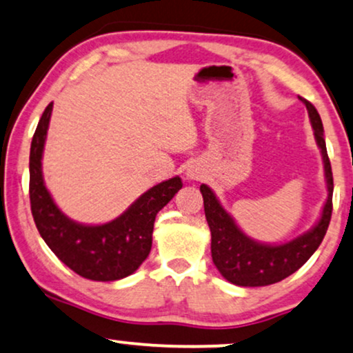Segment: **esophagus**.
<instances>
[{
	"label": "esophagus",
	"instance_id": "esophagus-1",
	"mask_svg": "<svg viewBox=\"0 0 353 353\" xmlns=\"http://www.w3.org/2000/svg\"><path fill=\"white\" fill-rule=\"evenodd\" d=\"M185 176L189 177V179H194V181H199L202 177V172L199 171L197 168H194V165H189V169L185 171Z\"/></svg>",
	"mask_w": 353,
	"mask_h": 353
}]
</instances>
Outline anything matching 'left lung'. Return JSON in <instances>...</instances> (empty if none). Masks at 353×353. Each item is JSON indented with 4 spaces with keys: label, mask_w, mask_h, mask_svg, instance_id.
<instances>
[{
    "label": "left lung",
    "mask_w": 353,
    "mask_h": 353,
    "mask_svg": "<svg viewBox=\"0 0 353 353\" xmlns=\"http://www.w3.org/2000/svg\"><path fill=\"white\" fill-rule=\"evenodd\" d=\"M301 100L307 108L316 143L322 152L327 190H329L321 220L311 230L281 245H266L254 241L240 230L232 215L220 205L219 199L215 197L209 185H201L203 210H205V219L212 233V260L220 274L236 286H268V284H274L288 278L312 256L329 228L330 215H332L334 179L332 168H330L329 156H327L324 128H322L321 117L316 107L311 101L304 99Z\"/></svg>",
    "instance_id": "8db88e82"
}]
</instances>
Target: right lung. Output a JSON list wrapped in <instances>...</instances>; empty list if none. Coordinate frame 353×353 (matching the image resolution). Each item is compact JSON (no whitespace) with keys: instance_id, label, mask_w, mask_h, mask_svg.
Instances as JSON below:
<instances>
[{"instance_id":"obj_1","label":"right lung","mask_w":353,"mask_h":353,"mask_svg":"<svg viewBox=\"0 0 353 353\" xmlns=\"http://www.w3.org/2000/svg\"><path fill=\"white\" fill-rule=\"evenodd\" d=\"M52 103L42 113L29 154V199L34 222L55 256L82 278L117 281L133 274L146 260L152 245L158 212L182 188L179 176L146 190L120 217L103 225L70 220L55 205L42 177V151Z\"/></svg>"}]
</instances>
